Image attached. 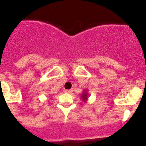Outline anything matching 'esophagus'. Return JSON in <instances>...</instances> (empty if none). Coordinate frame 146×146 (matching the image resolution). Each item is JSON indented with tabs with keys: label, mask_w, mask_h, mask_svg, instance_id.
<instances>
[{
	"label": "esophagus",
	"mask_w": 146,
	"mask_h": 146,
	"mask_svg": "<svg viewBox=\"0 0 146 146\" xmlns=\"http://www.w3.org/2000/svg\"><path fill=\"white\" fill-rule=\"evenodd\" d=\"M73 92V90L70 89V90H65V93H71Z\"/></svg>",
	"instance_id": "34e87169"
}]
</instances>
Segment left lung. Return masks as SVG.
<instances>
[{"label": "left lung", "mask_w": 146, "mask_h": 146, "mask_svg": "<svg viewBox=\"0 0 146 146\" xmlns=\"http://www.w3.org/2000/svg\"><path fill=\"white\" fill-rule=\"evenodd\" d=\"M80 96H81V100H83V102H86L88 100V96H89V95H88V90H84L83 91V93H81V95H80Z\"/></svg>", "instance_id": "8db88e82"}]
</instances>
